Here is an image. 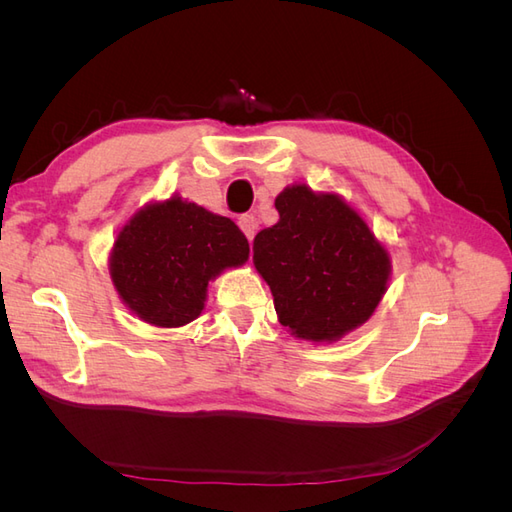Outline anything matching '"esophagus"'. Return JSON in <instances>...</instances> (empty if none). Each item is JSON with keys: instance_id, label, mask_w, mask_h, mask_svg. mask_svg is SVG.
Wrapping results in <instances>:
<instances>
[{"instance_id": "esophagus-1", "label": "esophagus", "mask_w": 512, "mask_h": 512, "mask_svg": "<svg viewBox=\"0 0 512 512\" xmlns=\"http://www.w3.org/2000/svg\"><path fill=\"white\" fill-rule=\"evenodd\" d=\"M239 228L243 230V235L252 241L254 235H256L258 222H256V218H254L252 213H245V215H241V218H239Z\"/></svg>"}]
</instances>
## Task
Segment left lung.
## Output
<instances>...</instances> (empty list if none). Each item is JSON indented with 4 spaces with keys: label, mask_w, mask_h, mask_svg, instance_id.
<instances>
[{
    "label": "left lung",
    "mask_w": 512,
    "mask_h": 512,
    "mask_svg": "<svg viewBox=\"0 0 512 512\" xmlns=\"http://www.w3.org/2000/svg\"><path fill=\"white\" fill-rule=\"evenodd\" d=\"M280 220L254 239V265L292 335L333 342L374 314L389 280V254L335 194L292 185L275 198Z\"/></svg>",
    "instance_id": "obj_1"
}]
</instances>
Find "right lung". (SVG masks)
Here are the masks:
<instances>
[{
	"mask_svg": "<svg viewBox=\"0 0 512 512\" xmlns=\"http://www.w3.org/2000/svg\"><path fill=\"white\" fill-rule=\"evenodd\" d=\"M247 256L250 243L235 222L173 196L141 209L121 228L111 277L138 318L183 327L203 312L209 280Z\"/></svg>",
	"mask_w": 512,
	"mask_h": 512,
	"instance_id": "add662e5",
	"label": "right lung"
}]
</instances>
